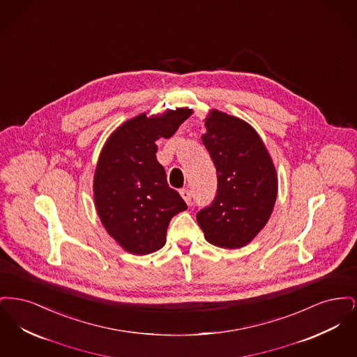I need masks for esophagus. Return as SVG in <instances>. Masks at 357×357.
I'll return each mask as SVG.
<instances>
[{
  "label": "esophagus",
  "instance_id": "obj_1",
  "mask_svg": "<svg viewBox=\"0 0 357 357\" xmlns=\"http://www.w3.org/2000/svg\"><path fill=\"white\" fill-rule=\"evenodd\" d=\"M179 194H181V197L183 198V201H185L187 204H190V202H191V192H190V190H188V188H182V190L179 191Z\"/></svg>",
  "mask_w": 357,
  "mask_h": 357
}]
</instances>
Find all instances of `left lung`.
I'll use <instances>...</instances> for the list:
<instances>
[{
    "mask_svg": "<svg viewBox=\"0 0 357 357\" xmlns=\"http://www.w3.org/2000/svg\"><path fill=\"white\" fill-rule=\"evenodd\" d=\"M204 126L202 142L215 166L218 190L197 221L211 245L239 249L272 215L277 172L264 142L246 121L211 109Z\"/></svg>",
    "mask_w": 357,
    "mask_h": 357,
    "instance_id": "1",
    "label": "left lung"
}]
</instances>
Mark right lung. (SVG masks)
Returning <instances> with one entry per match:
<instances>
[{
    "mask_svg": "<svg viewBox=\"0 0 357 357\" xmlns=\"http://www.w3.org/2000/svg\"><path fill=\"white\" fill-rule=\"evenodd\" d=\"M191 114L187 108L150 118L140 114L118 127L102 147L93 178L96 210L107 233L131 255L162 249L171 218L187 208L156 160L155 142L174 135Z\"/></svg>",
    "mask_w": 357,
    "mask_h": 357,
    "instance_id": "add662e5",
    "label": "right lung"
}]
</instances>
